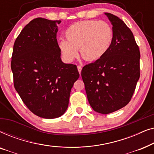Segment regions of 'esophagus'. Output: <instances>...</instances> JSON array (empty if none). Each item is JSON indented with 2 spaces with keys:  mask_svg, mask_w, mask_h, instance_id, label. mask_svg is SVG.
I'll return each mask as SVG.
<instances>
[{
  "mask_svg": "<svg viewBox=\"0 0 154 154\" xmlns=\"http://www.w3.org/2000/svg\"><path fill=\"white\" fill-rule=\"evenodd\" d=\"M77 68H78V71H79V73L80 74H81V70H82V66H77Z\"/></svg>",
  "mask_w": 154,
  "mask_h": 154,
  "instance_id": "1",
  "label": "esophagus"
}]
</instances>
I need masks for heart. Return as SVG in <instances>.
<instances>
[{
  "instance_id": "b5f03b06",
  "label": "heart",
  "mask_w": 154,
  "mask_h": 154,
  "mask_svg": "<svg viewBox=\"0 0 154 154\" xmlns=\"http://www.w3.org/2000/svg\"><path fill=\"white\" fill-rule=\"evenodd\" d=\"M67 40L58 42L63 57L72 62L79 54L88 62L102 58L108 51L113 41L111 26L104 21L86 20L71 25L65 31Z\"/></svg>"
}]
</instances>
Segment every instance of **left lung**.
<instances>
[{"instance_id":"1","label":"left lung","mask_w":154,"mask_h":154,"mask_svg":"<svg viewBox=\"0 0 154 154\" xmlns=\"http://www.w3.org/2000/svg\"><path fill=\"white\" fill-rule=\"evenodd\" d=\"M113 32L106 53L81 71L90 106L96 112L108 114L130 102L140 76V52L133 33L123 20L111 13Z\"/></svg>"}]
</instances>
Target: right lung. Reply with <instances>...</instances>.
I'll return each mask as SVG.
<instances>
[{
  "instance_id": "obj_1",
  "label": "right lung",
  "mask_w": 154,
  "mask_h": 154,
  "mask_svg": "<svg viewBox=\"0 0 154 154\" xmlns=\"http://www.w3.org/2000/svg\"><path fill=\"white\" fill-rule=\"evenodd\" d=\"M60 20L38 17L24 26L14 43V86L31 112L43 119L61 116L79 78L77 66L61 60L57 33Z\"/></svg>"
}]
</instances>
